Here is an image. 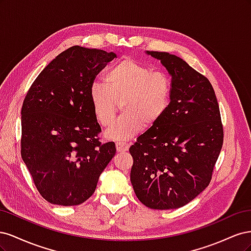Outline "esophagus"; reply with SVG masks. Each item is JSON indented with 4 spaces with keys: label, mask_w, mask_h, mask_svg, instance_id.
<instances>
[{
    "label": "esophagus",
    "mask_w": 251,
    "mask_h": 251,
    "mask_svg": "<svg viewBox=\"0 0 251 251\" xmlns=\"http://www.w3.org/2000/svg\"><path fill=\"white\" fill-rule=\"evenodd\" d=\"M128 148H130L128 143H126V142H117L116 143V150L118 153H124V151H126L128 150Z\"/></svg>",
    "instance_id": "esophagus-1"
}]
</instances>
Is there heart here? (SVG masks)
<instances>
[{
    "label": "heart",
    "mask_w": 251,
    "mask_h": 251,
    "mask_svg": "<svg viewBox=\"0 0 251 251\" xmlns=\"http://www.w3.org/2000/svg\"><path fill=\"white\" fill-rule=\"evenodd\" d=\"M104 83L95 82L89 98L96 120L103 126L112 125L119 110L121 116L105 133L109 139L126 141L153 127L169 110L172 83L168 75L153 71L133 57L126 56L114 64L104 75Z\"/></svg>",
    "instance_id": "1"
}]
</instances>
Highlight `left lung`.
I'll return each mask as SVG.
<instances>
[{
	"mask_svg": "<svg viewBox=\"0 0 251 251\" xmlns=\"http://www.w3.org/2000/svg\"><path fill=\"white\" fill-rule=\"evenodd\" d=\"M172 76L169 110L130 148L131 183L153 209H175L209 184L223 146L219 104L209 80L168 52L147 51Z\"/></svg>",
	"mask_w": 251,
	"mask_h": 251,
	"instance_id": "obj_1",
	"label": "left lung"
}]
</instances>
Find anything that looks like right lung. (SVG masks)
<instances>
[{
	"mask_svg": "<svg viewBox=\"0 0 251 251\" xmlns=\"http://www.w3.org/2000/svg\"><path fill=\"white\" fill-rule=\"evenodd\" d=\"M116 54L73 46L33 81L22 107L21 155L37 191L52 204L73 206L95 192L116 153L101 143L89 92L96 75Z\"/></svg>",
	"mask_w": 251,
	"mask_h": 251,
	"instance_id": "1",
	"label": "right lung"
}]
</instances>
